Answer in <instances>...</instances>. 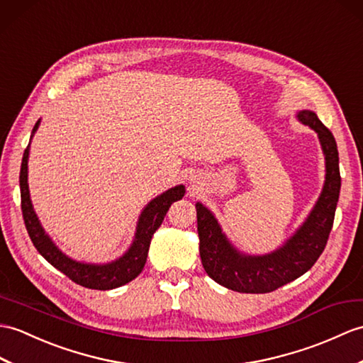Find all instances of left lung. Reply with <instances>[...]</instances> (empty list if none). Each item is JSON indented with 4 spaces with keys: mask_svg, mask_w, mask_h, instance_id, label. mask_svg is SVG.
Returning <instances> with one entry per match:
<instances>
[{
    "mask_svg": "<svg viewBox=\"0 0 363 363\" xmlns=\"http://www.w3.org/2000/svg\"><path fill=\"white\" fill-rule=\"evenodd\" d=\"M297 119L313 128L325 155V184L306 221L281 247L266 255H246L235 249L218 220L196 202L199 255L207 275L227 289L244 294H266L294 281L314 266L333 229L340 193L339 151L333 133L314 111L303 109Z\"/></svg>",
    "mask_w": 363,
    "mask_h": 363,
    "instance_id": "1",
    "label": "left lung"
}]
</instances>
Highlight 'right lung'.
I'll return each instance as SVG.
<instances>
[{
	"label": "right lung",
	"mask_w": 363,
	"mask_h": 363,
	"mask_svg": "<svg viewBox=\"0 0 363 363\" xmlns=\"http://www.w3.org/2000/svg\"><path fill=\"white\" fill-rule=\"evenodd\" d=\"M38 125L40 121L33 126L30 140L33 138V134L38 130ZM29 147L30 142L28 148L24 150L20 170L21 210L24 224H26V230L33 242V246L40 252V255L43 257L48 263L58 269V271L63 272L67 278H71L74 283L83 286V288L108 291L119 288V286H123L134 280V278L142 272L143 266L147 263L151 238H153L155 232L159 229V225L162 224L168 208H170L174 201L182 199L185 193L184 185H176L173 189H168L162 195H159L148 202L139 216L136 233H134L131 246L121 258H117L106 264L82 263V261H75L65 255L63 252L55 246L54 241L49 238V235L45 232L43 227H41L37 213L33 212L28 184Z\"/></svg>",
	"instance_id": "add662e5"
}]
</instances>
